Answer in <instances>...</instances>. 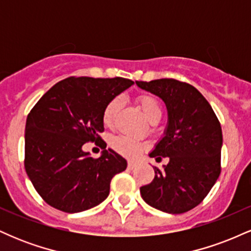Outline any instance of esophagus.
<instances>
[{
    "label": "esophagus",
    "instance_id": "obj_1",
    "mask_svg": "<svg viewBox=\"0 0 251 251\" xmlns=\"http://www.w3.org/2000/svg\"><path fill=\"white\" fill-rule=\"evenodd\" d=\"M127 168H128V170H133L134 168H137V163L128 162V164H127Z\"/></svg>",
    "mask_w": 251,
    "mask_h": 251
}]
</instances>
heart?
<instances>
[{
	"mask_svg": "<svg viewBox=\"0 0 251 251\" xmlns=\"http://www.w3.org/2000/svg\"><path fill=\"white\" fill-rule=\"evenodd\" d=\"M138 103L142 108L143 113L145 114L146 119L151 124H157L160 120L163 114L162 106L159 101L151 96H140L138 98ZM122 105L120 98H114L106 105L102 113V123L105 126H112L116 119V116ZM111 146L118 153L125 155L128 158H135L143 151V144L134 138L127 137V135H117L111 140Z\"/></svg>",
	"mask_w": 251,
	"mask_h": 251,
	"instance_id": "heart-1",
	"label": "heart"
}]
</instances>
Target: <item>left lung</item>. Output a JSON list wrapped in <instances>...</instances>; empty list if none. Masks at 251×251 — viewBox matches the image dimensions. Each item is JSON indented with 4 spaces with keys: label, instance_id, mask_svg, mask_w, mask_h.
Wrapping results in <instances>:
<instances>
[{
    "label": "left lung",
    "instance_id": "left-lung-1",
    "mask_svg": "<svg viewBox=\"0 0 251 251\" xmlns=\"http://www.w3.org/2000/svg\"><path fill=\"white\" fill-rule=\"evenodd\" d=\"M139 88L159 97L168 109L162 139L150 152L168 165L154 168V178L140 188L143 200L168 214H183L197 206L221 174L223 144L221 124L198 89L175 79L135 81Z\"/></svg>",
    "mask_w": 251,
    "mask_h": 251
}]
</instances>
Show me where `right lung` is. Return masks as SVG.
Instances as JSON below:
<instances>
[{
    "label": "right lung",
    "instance_id": "obj_1",
    "mask_svg": "<svg viewBox=\"0 0 251 251\" xmlns=\"http://www.w3.org/2000/svg\"><path fill=\"white\" fill-rule=\"evenodd\" d=\"M124 77H67L43 94L27 117L25 168L43 201L61 211L81 212L107 198L112 178L127 168L125 158L99 137L106 105L131 87ZM102 146L98 160L83 143Z\"/></svg>",
    "mask_w": 251,
    "mask_h": 251
}]
</instances>
